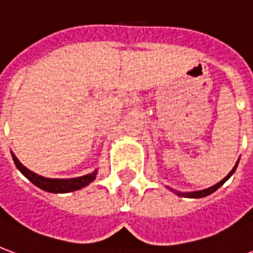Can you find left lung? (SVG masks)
I'll use <instances>...</instances> for the list:
<instances>
[{"label": "left lung", "mask_w": 253, "mask_h": 253, "mask_svg": "<svg viewBox=\"0 0 253 253\" xmlns=\"http://www.w3.org/2000/svg\"><path fill=\"white\" fill-rule=\"evenodd\" d=\"M237 164H239V163H237ZM237 164L234 165V168H233V169H232V170H230V173H229V175L226 176V177H225V179H222V180L219 181V183H217V184H215V186L210 187V188H207V190L195 191V192H187V194H181V192H177V195H184V196H187V198H203V196L210 195V194H212V192H214V191L218 190V188H219V187L222 186L223 183H225V181L228 180V179H229V177H230V176L233 175L234 169H236V168H237Z\"/></svg>", "instance_id": "8db88e82"}]
</instances>
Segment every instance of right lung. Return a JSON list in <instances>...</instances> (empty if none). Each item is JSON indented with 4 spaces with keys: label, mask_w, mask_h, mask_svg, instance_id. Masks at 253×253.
Instances as JSON below:
<instances>
[{
    "label": "right lung",
    "mask_w": 253,
    "mask_h": 253,
    "mask_svg": "<svg viewBox=\"0 0 253 253\" xmlns=\"http://www.w3.org/2000/svg\"><path fill=\"white\" fill-rule=\"evenodd\" d=\"M12 157H13V161L16 167H17V169L28 180L32 181L35 186H38L42 190L48 191V192H55V194L81 190L83 187L88 186L89 183H92L94 180V177H96V173H97V170H94V172L89 173V175L81 176V177H74V179H47V177H43V176L36 175L32 170L27 169L14 154H12Z\"/></svg>",
    "instance_id": "right-lung-1"
}]
</instances>
